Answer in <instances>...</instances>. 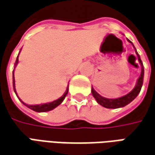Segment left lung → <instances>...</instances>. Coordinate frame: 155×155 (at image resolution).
I'll return each instance as SVG.
<instances>
[{"instance_id": "obj_1", "label": "left lung", "mask_w": 155, "mask_h": 155, "mask_svg": "<svg viewBox=\"0 0 155 155\" xmlns=\"http://www.w3.org/2000/svg\"><path fill=\"white\" fill-rule=\"evenodd\" d=\"M128 40V39H127ZM129 41V40H128ZM130 42V41H129ZM132 43V42H131ZM136 50V49H135ZM137 52V51H136ZM137 58L138 61L140 62L141 66H142V71H141V74L137 79V82L136 86L135 88H133L132 91L128 93L127 94L120 97V98H117V99H107V98H104L102 96L99 94L97 92L92 88V94L94 97V99L96 101L98 102V104H100V105L104 106L105 108L108 109H117L120 108V107H124L127 104H128L129 103H131L135 98H136L137 94L140 93L141 88L143 86V75H144V69H143V62L141 61V58L139 55L137 54Z\"/></svg>"}]
</instances>
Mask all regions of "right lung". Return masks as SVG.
<instances>
[{"label":"right lung","mask_w":155,"mask_h":155,"mask_svg":"<svg viewBox=\"0 0 155 155\" xmlns=\"http://www.w3.org/2000/svg\"><path fill=\"white\" fill-rule=\"evenodd\" d=\"M18 57H17V60H16V62H15V66L18 64ZM12 78H13V88H14V92L15 94H17V92H16V88H15V80H14V70L12 71ZM67 93H68V87L67 88V90L66 92L63 94V95L61 96V97H60L59 99H57L56 100H54V101H52V102H50V103H46V104H25L24 102H22V100H20V101L22 102V104H24L25 106H27L28 108L31 109V110H33L34 111L36 112H46V111H50L51 110H53V109H55L56 106H58L59 104H61V102L63 101L64 99H65V97L67 96ZM18 96V95H17Z\"/></svg>","instance_id":"1"}]
</instances>
